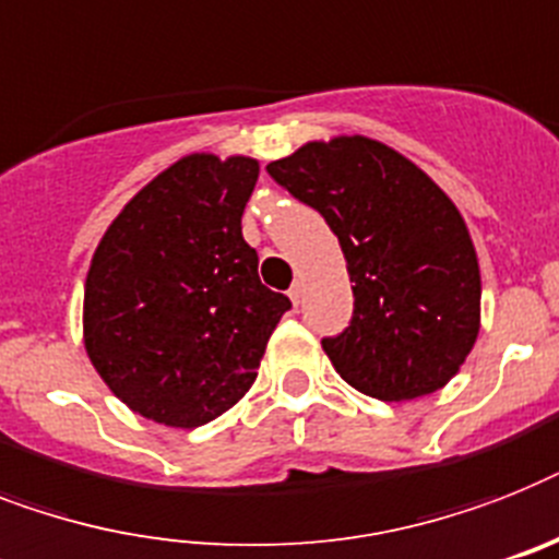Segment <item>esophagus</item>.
Instances as JSON below:
<instances>
[{
    "instance_id": "esophagus-1",
    "label": "esophagus",
    "mask_w": 559,
    "mask_h": 559,
    "mask_svg": "<svg viewBox=\"0 0 559 559\" xmlns=\"http://www.w3.org/2000/svg\"><path fill=\"white\" fill-rule=\"evenodd\" d=\"M288 297L294 299V306H297L299 297H302V283H294V285H290V288H288Z\"/></svg>"
}]
</instances>
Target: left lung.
Masks as SVG:
<instances>
[{"mask_svg": "<svg viewBox=\"0 0 559 559\" xmlns=\"http://www.w3.org/2000/svg\"><path fill=\"white\" fill-rule=\"evenodd\" d=\"M265 170L320 211L345 253L352 322L322 340L336 373L382 403L442 389L479 331L477 251L454 202L368 136L308 142Z\"/></svg>", "mask_w": 559, "mask_h": 559, "instance_id": "obj_1", "label": "left lung"}]
</instances>
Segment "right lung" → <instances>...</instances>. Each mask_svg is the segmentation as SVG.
<instances>
[{
	"instance_id": "obj_1",
	"label": "right lung",
	"mask_w": 559,
	"mask_h": 559,
	"mask_svg": "<svg viewBox=\"0 0 559 559\" xmlns=\"http://www.w3.org/2000/svg\"><path fill=\"white\" fill-rule=\"evenodd\" d=\"M260 177L248 156H182L151 179L96 246L85 352L142 417L197 428L239 403L290 308L260 283L242 211Z\"/></svg>"
}]
</instances>
